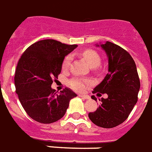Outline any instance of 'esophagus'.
Wrapping results in <instances>:
<instances>
[{
  "label": "esophagus",
  "mask_w": 152,
  "mask_h": 152,
  "mask_svg": "<svg viewBox=\"0 0 152 152\" xmlns=\"http://www.w3.org/2000/svg\"><path fill=\"white\" fill-rule=\"evenodd\" d=\"M80 97H82V98L85 99V100H89L90 99V96H88V95H82V94H80V95H79Z\"/></svg>",
  "instance_id": "1"
}]
</instances>
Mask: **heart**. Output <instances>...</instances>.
<instances>
[{
	"instance_id": "obj_1",
	"label": "heart",
	"mask_w": 152,
	"mask_h": 152,
	"mask_svg": "<svg viewBox=\"0 0 152 152\" xmlns=\"http://www.w3.org/2000/svg\"><path fill=\"white\" fill-rule=\"evenodd\" d=\"M82 56L84 57V59L86 60L88 65L92 67H96L100 64L101 63V58L96 51L93 50H86L82 53ZM71 60H72V56H67L64 59L63 64H62V68L64 70H67L69 65H70ZM91 81L89 80L83 79V78H79V77H76L73 79L70 80L68 81V85H70L76 91H79V92H83L85 90V88L87 87V85H90Z\"/></svg>"
}]
</instances>
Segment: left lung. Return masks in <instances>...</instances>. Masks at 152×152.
I'll return each mask as SVG.
<instances>
[{
    "mask_svg": "<svg viewBox=\"0 0 152 152\" xmlns=\"http://www.w3.org/2000/svg\"><path fill=\"white\" fill-rule=\"evenodd\" d=\"M96 47H101L106 53L108 74L93 93H106L108 97L102 99L96 110L88 113V118L100 127L113 128L122 124L133 110L140 81L135 63L126 50L108 41ZM91 97L96 102L95 96Z\"/></svg>",
    "mask_w": 152,
    "mask_h": 152,
    "instance_id": "1",
    "label": "left lung"
}]
</instances>
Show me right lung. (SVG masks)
<instances>
[{
    "instance_id": "1",
    "label": "right lung",
    "mask_w": 152,
    "mask_h": 152,
    "mask_svg": "<svg viewBox=\"0 0 152 152\" xmlns=\"http://www.w3.org/2000/svg\"><path fill=\"white\" fill-rule=\"evenodd\" d=\"M76 48L45 39L30 46L19 59L14 76L16 93L25 111L36 122L49 124L62 118L71 99L77 96L70 88L58 93L51 88L64 57Z\"/></svg>"
}]
</instances>
